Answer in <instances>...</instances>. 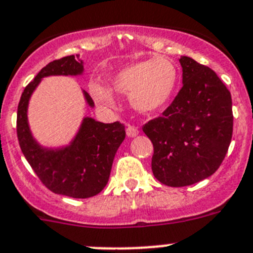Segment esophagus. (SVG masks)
I'll list each match as a JSON object with an SVG mask.
<instances>
[{
    "label": "esophagus",
    "mask_w": 253,
    "mask_h": 253,
    "mask_svg": "<svg viewBox=\"0 0 253 253\" xmlns=\"http://www.w3.org/2000/svg\"><path fill=\"white\" fill-rule=\"evenodd\" d=\"M126 132H127V136H128V137H136V136L138 135V128L137 127H135V126H128L126 128Z\"/></svg>",
    "instance_id": "esophagus-1"
}]
</instances>
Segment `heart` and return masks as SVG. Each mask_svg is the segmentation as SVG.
<instances>
[{
    "label": "heart",
    "mask_w": 253,
    "mask_h": 253,
    "mask_svg": "<svg viewBox=\"0 0 253 253\" xmlns=\"http://www.w3.org/2000/svg\"><path fill=\"white\" fill-rule=\"evenodd\" d=\"M177 77L174 63L159 56L122 68L111 78V85L115 92L129 97L136 110L149 113L160 110L171 98ZM89 90L101 104L112 106L115 102L112 92L101 84H90Z\"/></svg>",
    "instance_id": "obj_1"
}]
</instances>
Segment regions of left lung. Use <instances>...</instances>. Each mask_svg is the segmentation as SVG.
I'll return each instance as SVG.
<instances>
[{
    "mask_svg": "<svg viewBox=\"0 0 253 253\" xmlns=\"http://www.w3.org/2000/svg\"><path fill=\"white\" fill-rule=\"evenodd\" d=\"M183 87L163 116L142 131L151 140L154 176L168 186H186L214 174L233 133L231 92L215 72L181 56Z\"/></svg>",
    "mask_w": 253,
    "mask_h": 253,
    "instance_id": "1",
    "label": "left lung"
}]
</instances>
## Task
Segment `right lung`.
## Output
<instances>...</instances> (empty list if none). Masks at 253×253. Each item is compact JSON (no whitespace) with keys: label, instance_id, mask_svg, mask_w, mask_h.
<instances>
[{"label":"right lung","instance_id":"obj_1","mask_svg":"<svg viewBox=\"0 0 253 253\" xmlns=\"http://www.w3.org/2000/svg\"><path fill=\"white\" fill-rule=\"evenodd\" d=\"M83 72L79 55H68L50 61L27 84L17 107L16 131L20 147L34 172L55 194L72 198L94 197L103 190L110 179L112 163L118 147L126 137L121 122L102 124L84 118L79 133L69 147L45 150L31 137L27 125V103L42 78L47 76H76ZM89 106L94 102L84 92Z\"/></svg>","mask_w":253,"mask_h":253}]
</instances>
